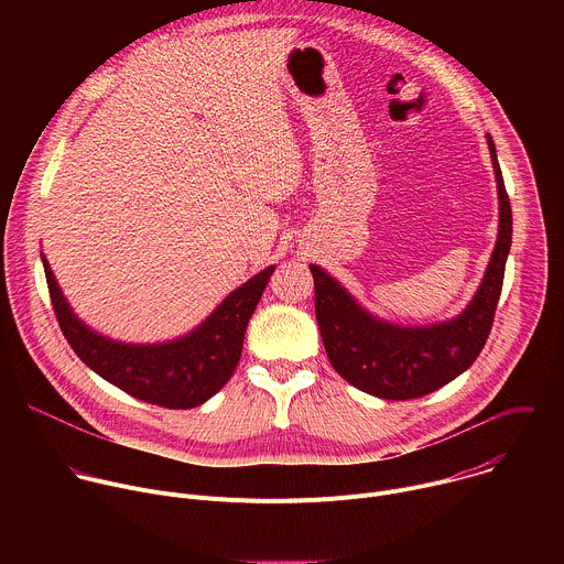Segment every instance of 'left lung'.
Here are the masks:
<instances>
[{
    "instance_id": "obj_1",
    "label": "left lung",
    "mask_w": 564,
    "mask_h": 564,
    "mask_svg": "<svg viewBox=\"0 0 564 564\" xmlns=\"http://www.w3.org/2000/svg\"><path fill=\"white\" fill-rule=\"evenodd\" d=\"M500 196L498 243L470 305L453 321L431 328H399L364 312L324 270L310 265L314 312L333 368L355 388L381 399L424 397L462 375L485 348L502 292L511 250V203L489 135Z\"/></svg>"
}]
</instances>
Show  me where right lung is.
Returning <instances> with one entry per match:
<instances>
[{
  "label": "right lung",
  "instance_id": "right-lung-1",
  "mask_svg": "<svg viewBox=\"0 0 564 564\" xmlns=\"http://www.w3.org/2000/svg\"><path fill=\"white\" fill-rule=\"evenodd\" d=\"M48 296L59 330L94 372L135 399L163 409H196L234 375L246 328L274 272L268 268L234 290L192 335L160 346H129L105 339L77 321L42 257Z\"/></svg>",
  "mask_w": 564,
  "mask_h": 564
}]
</instances>
